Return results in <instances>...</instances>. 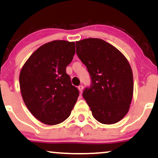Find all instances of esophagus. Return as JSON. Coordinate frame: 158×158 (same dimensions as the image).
<instances>
[{"label": "esophagus", "instance_id": "1", "mask_svg": "<svg viewBox=\"0 0 158 158\" xmlns=\"http://www.w3.org/2000/svg\"><path fill=\"white\" fill-rule=\"evenodd\" d=\"M83 88H84V87H83L82 85H79V86L78 87V89H79V92H80V93H82V91H83Z\"/></svg>", "mask_w": 158, "mask_h": 158}]
</instances>
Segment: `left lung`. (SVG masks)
<instances>
[{
	"label": "left lung",
	"mask_w": 158,
	"mask_h": 158,
	"mask_svg": "<svg viewBox=\"0 0 158 158\" xmlns=\"http://www.w3.org/2000/svg\"><path fill=\"white\" fill-rule=\"evenodd\" d=\"M76 46L92 80L82 95L93 116L104 124L118 122L128 113L133 95V75L128 60L115 47L98 38L77 41Z\"/></svg>",
	"instance_id": "left-lung-1"
}]
</instances>
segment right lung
Wrapping results in <instances>:
<instances>
[{"instance_id": "obj_1", "label": "right lung", "mask_w": 158, "mask_h": 158, "mask_svg": "<svg viewBox=\"0 0 158 158\" xmlns=\"http://www.w3.org/2000/svg\"><path fill=\"white\" fill-rule=\"evenodd\" d=\"M74 54V42H49L29 56L20 71L19 80L24 103L45 124L56 125L66 120L79 97V90L66 73Z\"/></svg>"}]
</instances>
